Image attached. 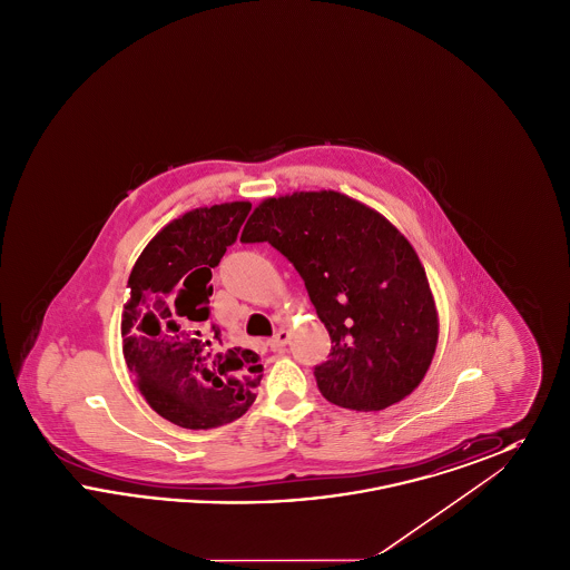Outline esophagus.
Here are the masks:
<instances>
[{"instance_id": "obj_1", "label": "esophagus", "mask_w": 570, "mask_h": 570, "mask_svg": "<svg viewBox=\"0 0 570 570\" xmlns=\"http://www.w3.org/2000/svg\"><path fill=\"white\" fill-rule=\"evenodd\" d=\"M288 340H291V333L286 328H279L269 340V346H272L273 351H282V348H286Z\"/></svg>"}]
</instances>
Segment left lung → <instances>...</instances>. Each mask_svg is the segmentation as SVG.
Instances as JSON below:
<instances>
[{"instance_id":"1","label":"left lung","mask_w":570,"mask_h":570,"mask_svg":"<svg viewBox=\"0 0 570 570\" xmlns=\"http://www.w3.org/2000/svg\"><path fill=\"white\" fill-rule=\"evenodd\" d=\"M242 242H269L303 277L333 344L314 370L331 404L379 412L425 379L440 326L434 295L414 247L376 209L335 190L269 196Z\"/></svg>"}]
</instances>
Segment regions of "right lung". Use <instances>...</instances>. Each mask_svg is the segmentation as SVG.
I'll return each instance as SVG.
<instances>
[{"mask_svg":"<svg viewBox=\"0 0 570 570\" xmlns=\"http://www.w3.org/2000/svg\"><path fill=\"white\" fill-rule=\"evenodd\" d=\"M247 200L198 207L145 245L121 314L124 358L145 402L186 430H212L245 414L263 379L261 356L228 348L207 325L212 269L237 242Z\"/></svg>","mask_w":570,"mask_h":570,"instance_id":"right-lung-1","label":"right lung"}]
</instances>
